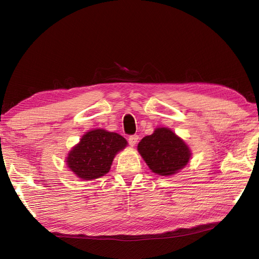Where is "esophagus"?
I'll use <instances>...</instances> for the list:
<instances>
[{
    "label": "esophagus",
    "mask_w": 259,
    "mask_h": 259,
    "mask_svg": "<svg viewBox=\"0 0 259 259\" xmlns=\"http://www.w3.org/2000/svg\"><path fill=\"white\" fill-rule=\"evenodd\" d=\"M138 139H139V137L137 136V135L129 136V137H128V142H129V145H130V146H135V145L137 144V141H138Z\"/></svg>",
    "instance_id": "esophagus-1"
}]
</instances>
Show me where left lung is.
Returning <instances> with one entry per match:
<instances>
[{
    "label": "left lung",
    "instance_id": "1",
    "mask_svg": "<svg viewBox=\"0 0 259 259\" xmlns=\"http://www.w3.org/2000/svg\"><path fill=\"white\" fill-rule=\"evenodd\" d=\"M138 151L153 172L176 174L189 161L190 150L179 137L167 128H158L139 142Z\"/></svg>",
    "mask_w": 259,
    "mask_h": 259
}]
</instances>
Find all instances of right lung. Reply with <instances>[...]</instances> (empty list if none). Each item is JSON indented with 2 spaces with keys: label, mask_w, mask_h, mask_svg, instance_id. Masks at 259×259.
<instances>
[{
  "label": "right lung",
  "mask_w": 259,
  "mask_h": 259,
  "mask_svg": "<svg viewBox=\"0 0 259 259\" xmlns=\"http://www.w3.org/2000/svg\"><path fill=\"white\" fill-rule=\"evenodd\" d=\"M126 146L122 136L97 129L87 133L70 151L69 168L83 180L100 178L109 172L113 158Z\"/></svg>",
  "instance_id": "add662e5"
}]
</instances>
